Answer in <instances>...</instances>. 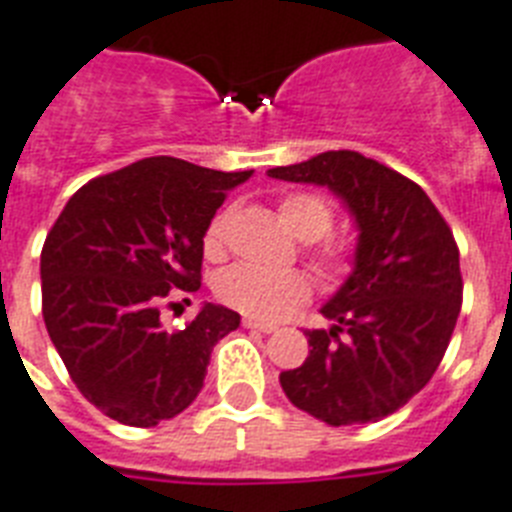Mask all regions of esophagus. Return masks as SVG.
Masks as SVG:
<instances>
[{
  "label": "esophagus",
  "mask_w": 512,
  "mask_h": 512,
  "mask_svg": "<svg viewBox=\"0 0 512 512\" xmlns=\"http://www.w3.org/2000/svg\"><path fill=\"white\" fill-rule=\"evenodd\" d=\"M244 328H252V331H263V334H273L276 331V323L257 321V318H244Z\"/></svg>",
  "instance_id": "1"
}]
</instances>
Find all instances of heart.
<instances>
[{
	"instance_id": "heart-1",
	"label": "heart",
	"mask_w": 512,
	"mask_h": 512,
	"mask_svg": "<svg viewBox=\"0 0 512 512\" xmlns=\"http://www.w3.org/2000/svg\"><path fill=\"white\" fill-rule=\"evenodd\" d=\"M278 213L289 231L299 236L302 242H315L328 234L334 223V210L326 199L318 194H289L281 199ZM228 223L231 210H220L205 231V255L220 257L226 249ZM315 273L326 281L336 278L344 270V247L339 242H321L310 249ZM215 294L223 305L234 307L239 313L263 318V321H278L292 310H297L310 297V281L302 270H265L255 265H234L223 270L215 281Z\"/></svg>"
}]
</instances>
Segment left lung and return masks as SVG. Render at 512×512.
I'll use <instances>...</instances> for the list:
<instances>
[{
	"label": "left lung",
	"mask_w": 512,
	"mask_h": 512,
	"mask_svg": "<svg viewBox=\"0 0 512 512\" xmlns=\"http://www.w3.org/2000/svg\"><path fill=\"white\" fill-rule=\"evenodd\" d=\"M270 178L326 186L357 228L350 276L307 331L305 363L278 376L289 402L328 426L376 423L429 384L463 302L460 252L429 194L397 170L339 149Z\"/></svg>",
	"instance_id": "left-lung-1"
}]
</instances>
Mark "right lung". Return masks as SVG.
<instances>
[{
    "label": "right lung",
    "mask_w": 512,
    "mask_h": 512,
    "mask_svg": "<svg viewBox=\"0 0 512 512\" xmlns=\"http://www.w3.org/2000/svg\"><path fill=\"white\" fill-rule=\"evenodd\" d=\"M252 170L147 157L68 199L41 249V313L70 378L112 421L149 429L197 400L210 352L242 318L205 302L181 331L170 289L197 292L207 223Z\"/></svg>",
    "instance_id": "add662e5"
}]
</instances>
